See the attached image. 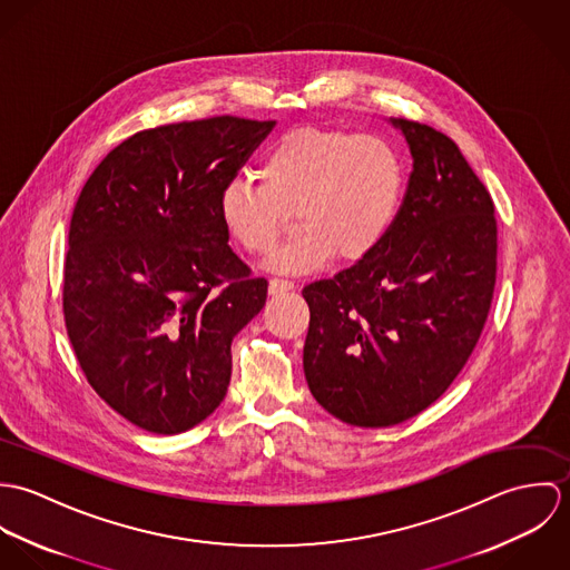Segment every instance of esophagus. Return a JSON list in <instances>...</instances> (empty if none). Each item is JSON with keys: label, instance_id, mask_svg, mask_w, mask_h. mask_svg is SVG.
<instances>
[{"label": "esophagus", "instance_id": "34e87169", "mask_svg": "<svg viewBox=\"0 0 570 570\" xmlns=\"http://www.w3.org/2000/svg\"><path fill=\"white\" fill-rule=\"evenodd\" d=\"M296 285L294 281H287V278H272L269 281V294H283V292H292Z\"/></svg>", "mask_w": 570, "mask_h": 570}]
</instances>
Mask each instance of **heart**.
<instances>
[{"label": "heart", "mask_w": 570, "mask_h": 570, "mask_svg": "<svg viewBox=\"0 0 570 570\" xmlns=\"http://www.w3.org/2000/svg\"><path fill=\"white\" fill-rule=\"evenodd\" d=\"M258 181L222 188L228 237L267 256L296 215L301 233L272 256V267L305 274L333 256L357 263L389 237L404 199V166L382 136L301 127L276 140L258 164Z\"/></svg>", "instance_id": "1"}]
</instances>
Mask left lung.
<instances>
[{"label":"left lung","instance_id":"left-lung-1","mask_svg":"<svg viewBox=\"0 0 570 570\" xmlns=\"http://www.w3.org/2000/svg\"><path fill=\"white\" fill-rule=\"evenodd\" d=\"M412 154L406 197L371 256L309 283L305 377L344 423L386 428L434 404L488 321L498 228L493 202L454 140L393 118Z\"/></svg>","mask_w":570,"mask_h":570}]
</instances>
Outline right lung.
I'll return each mask as SVG.
<instances>
[{"label": "right lung", "instance_id": "1", "mask_svg": "<svg viewBox=\"0 0 570 570\" xmlns=\"http://www.w3.org/2000/svg\"><path fill=\"white\" fill-rule=\"evenodd\" d=\"M274 125L215 116L138 131L77 199L68 335L89 386L147 432H184L224 402L233 337L265 305L267 281L230 249L219 195Z\"/></svg>", "mask_w": 570, "mask_h": 570}]
</instances>
